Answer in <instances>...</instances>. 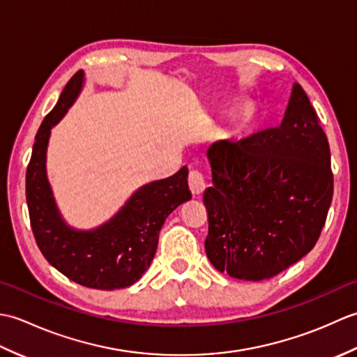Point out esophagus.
<instances>
[{"instance_id":"1","label":"esophagus","mask_w":357,"mask_h":357,"mask_svg":"<svg viewBox=\"0 0 357 357\" xmlns=\"http://www.w3.org/2000/svg\"><path fill=\"white\" fill-rule=\"evenodd\" d=\"M188 187L193 195H201L207 187V181L199 170H192L188 174Z\"/></svg>"}]
</instances>
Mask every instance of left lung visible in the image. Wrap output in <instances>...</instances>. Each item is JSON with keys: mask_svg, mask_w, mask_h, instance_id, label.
<instances>
[{"mask_svg": "<svg viewBox=\"0 0 357 357\" xmlns=\"http://www.w3.org/2000/svg\"><path fill=\"white\" fill-rule=\"evenodd\" d=\"M206 252L219 271L264 280L316 245L333 199L327 135L305 90L293 86L282 123L207 151Z\"/></svg>", "mask_w": 357, "mask_h": 357, "instance_id": "8db88e82", "label": "left lung"}]
</instances>
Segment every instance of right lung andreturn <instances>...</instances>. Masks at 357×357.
I'll list each match as a JSON object with an SVG mask.
<instances>
[{"label":"right lung","instance_id":"right-lung-1","mask_svg":"<svg viewBox=\"0 0 357 357\" xmlns=\"http://www.w3.org/2000/svg\"><path fill=\"white\" fill-rule=\"evenodd\" d=\"M82 70L67 82L55 107L38 128L26 172L30 227L43 256L73 282L96 290L130 287L150 267L159 230L172 211L192 199L187 167L141 187L107 224L92 231L67 227L58 213L45 176L50 128L64 116L82 87Z\"/></svg>","mask_w":357,"mask_h":357}]
</instances>
